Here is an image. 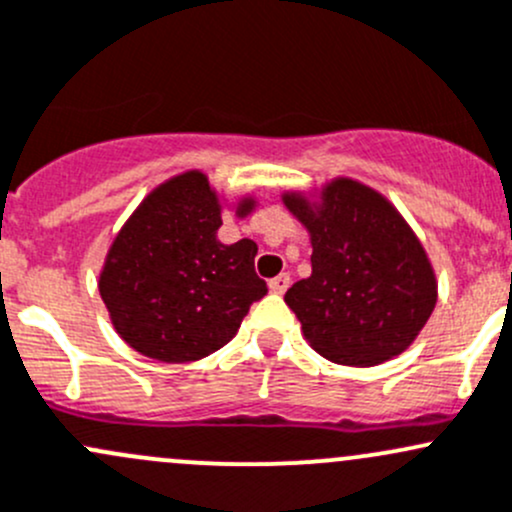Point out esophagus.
I'll return each mask as SVG.
<instances>
[{
    "instance_id": "1",
    "label": "esophagus",
    "mask_w": 512,
    "mask_h": 512,
    "mask_svg": "<svg viewBox=\"0 0 512 512\" xmlns=\"http://www.w3.org/2000/svg\"><path fill=\"white\" fill-rule=\"evenodd\" d=\"M287 289H289V274L287 272L277 274V277L270 279V292L284 294V292H287Z\"/></svg>"
}]
</instances>
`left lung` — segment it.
I'll return each instance as SVG.
<instances>
[{"label":"left lung","instance_id":"8db88e82","mask_svg":"<svg viewBox=\"0 0 512 512\" xmlns=\"http://www.w3.org/2000/svg\"><path fill=\"white\" fill-rule=\"evenodd\" d=\"M284 203L311 233V277L287 289L306 341L341 365H375L402 353L437 304V282L402 215L351 179L326 186L324 203Z\"/></svg>","mask_w":512,"mask_h":512}]
</instances>
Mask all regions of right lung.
Returning a JSON list of instances; mask_svg holds the SVG:
<instances>
[{
	"mask_svg": "<svg viewBox=\"0 0 512 512\" xmlns=\"http://www.w3.org/2000/svg\"><path fill=\"white\" fill-rule=\"evenodd\" d=\"M250 208L245 201L240 213ZM220 225L208 179L188 171L149 193L120 230L100 274V297L134 351L164 363L206 358L265 297L257 245L247 238L223 245L215 238Z\"/></svg>",
	"mask_w": 512,
	"mask_h": 512,
	"instance_id": "obj_1",
	"label": "right lung"
}]
</instances>
